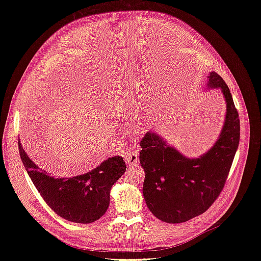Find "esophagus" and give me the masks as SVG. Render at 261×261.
I'll return each mask as SVG.
<instances>
[{
  "mask_svg": "<svg viewBox=\"0 0 261 261\" xmlns=\"http://www.w3.org/2000/svg\"><path fill=\"white\" fill-rule=\"evenodd\" d=\"M125 162L129 164V165H134L138 163V151L136 150H129L125 153Z\"/></svg>",
  "mask_w": 261,
  "mask_h": 261,
  "instance_id": "1",
  "label": "esophagus"
}]
</instances>
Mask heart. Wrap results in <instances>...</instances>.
I'll return each instance as SVG.
<instances>
[{
  "mask_svg": "<svg viewBox=\"0 0 261 261\" xmlns=\"http://www.w3.org/2000/svg\"><path fill=\"white\" fill-rule=\"evenodd\" d=\"M133 108H134V109H139V108H140V105L138 103V102H134V103H133Z\"/></svg>",
  "mask_w": 261,
  "mask_h": 261,
  "instance_id": "heart-1",
  "label": "heart"
}]
</instances>
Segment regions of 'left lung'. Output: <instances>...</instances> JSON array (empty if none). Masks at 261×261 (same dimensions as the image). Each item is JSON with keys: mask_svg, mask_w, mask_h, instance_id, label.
Returning a JSON list of instances; mask_svg holds the SVG:
<instances>
[{"mask_svg": "<svg viewBox=\"0 0 261 261\" xmlns=\"http://www.w3.org/2000/svg\"><path fill=\"white\" fill-rule=\"evenodd\" d=\"M208 88L222 91L226 112L218 140L206 153L186 158L154 132L140 141V165L145 170L144 198L163 222L181 223L201 215L222 192L240 144V118L222 77L210 72Z\"/></svg>", "mask_w": 261, "mask_h": 261, "instance_id": "left-lung-1", "label": "left lung"}]
</instances>
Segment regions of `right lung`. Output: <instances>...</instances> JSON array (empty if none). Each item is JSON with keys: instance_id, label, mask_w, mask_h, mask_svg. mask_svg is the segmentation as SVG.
<instances>
[{"instance_id": "right-lung-1", "label": "right lung", "mask_w": 261, "mask_h": 261, "mask_svg": "<svg viewBox=\"0 0 261 261\" xmlns=\"http://www.w3.org/2000/svg\"><path fill=\"white\" fill-rule=\"evenodd\" d=\"M18 149L23 167L46 204L61 218L75 223H91L105 215L111 187L126 171L123 158L116 155L86 174L54 177L30 159L20 139Z\"/></svg>"}]
</instances>
